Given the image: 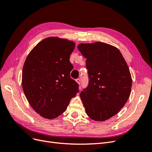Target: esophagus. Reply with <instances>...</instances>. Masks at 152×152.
I'll use <instances>...</instances> for the list:
<instances>
[{
	"mask_svg": "<svg viewBox=\"0 0 152 152\" xmlns=\"http://www.w3.org/2000/svg\"><path fill=\"white\" fill-rule=\"evenodd\" d=\"M75 80H76V82H77L78 84H80V79H76Z\"/></svg>",
	"mask_w": 152,
	"mask_h": 152,
	"instance_id": "34e87169",
	"label": "esophagus"
}]
</instances>
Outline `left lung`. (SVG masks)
<instances>
[{"label": "left lung", "mask_w": 152, "mask_h": 152, "mask_svg": "<svg viewBox=\"0 0 152 152\" xmlns=\"http://www.w3.org/2000/svg\"><path fill=\"white\" fill-rule=\"evenodd\" d=\"M86 58L88 85L80 96L86 113L96 121H104L116 115L129 98L132 79L120 50L98 42L77 46Z\"/></svg>", "instance_id": "8db88e82"}]
</instances>
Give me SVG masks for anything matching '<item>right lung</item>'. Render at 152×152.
Instances as JSON below:
<instances>
[{
    "mask_svg": "<svg viewBox=\"0 0 152 152\" xmlns=\"http://www.w3.org/2000/svg\"><path fill=\"white\" fill-rule=\"evenodd\" d=\"M75 43L49 37L31 50L23 68L22 87L31 107L41 116L53 119L65 111L79 85L70 77V56Z\"/></svg>",
    "mask_w": 152,
    "mask_h": 152,
    "instance_id": "1",
    "label": "right lung"
}]
</instances>
